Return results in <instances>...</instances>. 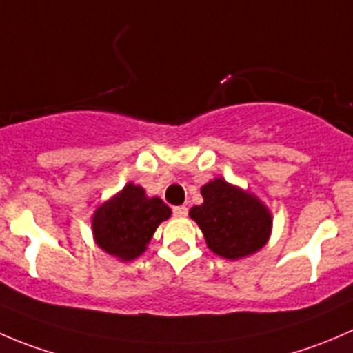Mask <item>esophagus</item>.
Wrapping results in <instances>:
<instances>
[{
  "label": "esophagus",
  "mask_w": 353,
  "mask_h": 353,
  "mask_svg": "<svg viewBox=\"0 0 353 353\" xmlns=\"http://www.w3.org/2000/svg\"><path fill=\"white\" fill-rule=\"evenodd\" d=\"M172 213H174V216H179V219H183V216L188 215V208L186 206H174Z\"/></svg>",
  "instance_id": "1"
}]
</instances>
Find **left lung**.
<instances>
[{
  "label": "left lung",
  "mask_w": 353,
  "mask_h": 353,
  "mask_svg": "<svg viewBox=\"0 0 353 353\" xmlns=\"http://www.w3.org/2000/svg\"><path fill=\"white\" fill-rule=\"evenodd\" d=\"M203 205L193 206L190 216L203 230L206 244L227 259L244 258L265 245L272 229V215L252 194L223 179L201 188Z\"/></svg>",
  "instance_id": "8db88e82"
}]
</instances>
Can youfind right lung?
Returning a JSON list of instances; mask_svg holds the SVG:
<instances>
[{"label": "right lung", "instance_id": "add662e5", "mask_svg": "<svg viewBox=\"0 0 353 353\" xmlns=\"http://www.w3.org/2000/svg\"><path fill=\"white\" fill-rule=\"evenodd\" d=\"M169 216L170 208L162 199L147 198L140 186L128 184L95 212L92 227L105 252L131 261L147 249L159 223Z\"/></svg>", "mask_w": 353, "mask_h": 353}]
</instances>
